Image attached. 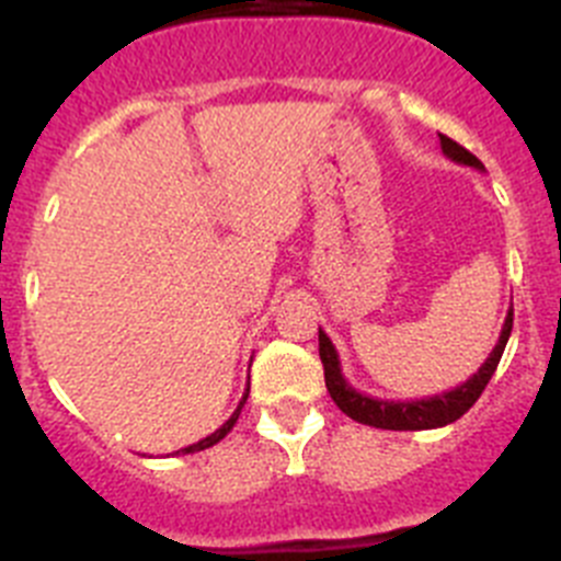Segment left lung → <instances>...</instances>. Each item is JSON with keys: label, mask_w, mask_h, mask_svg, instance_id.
Here are the masks:
<instances>
[{"label": "left lung", "mask_w": 561, "mask_h": 561, "mask_svg": "<svg viewBox=\"0 0 561 561\" xmlns=\"http://www.w3.org/2000/svg\"><path fill=\"white\" fill-rule=\"evenodd\" d=\"M440 137V151L447 153L449 160L458 162V165L478 168L485 171L483 162L474 157V153L466 151L463 146H458L455 140H449L447 134H438ZM514 325V309H508L505 314L503 331H500V340L494 345V351L485 356V362L478 368V374H472L463 385L447 390V393L430 396V399H410V401H385L374 399V396H365L359 390H354L348 385V379L342 376L340 356H336L334 342L329 340L323 329H320V359H323L325 370V388H329L331 399H334L336 408L348 419L359 421V424H368L376 430H435L447 427L453 421H458L466 410L472 408L474 401L480 399V393L485 390L489 379L494 376L500 365V356L505 351V342L512 336Z\"/></svg>", "instance_id": "8db88e82"}]
</instances>
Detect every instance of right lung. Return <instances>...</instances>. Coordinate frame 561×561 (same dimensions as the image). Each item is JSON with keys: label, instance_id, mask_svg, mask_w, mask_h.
I'll return each mask as SVG.
<instances>
[{"label": "right lung", "instance_id": "1", "mask_svg": "<svg viewBox=\"0 0 561 561\" xmlns=\"http://www.w3.org/2000/svg\"><path fill=\"white\" fill-rule=\"evenodd\" d=\"M247 396H250V388H247L244 399L238 401V408H236V413H232V415H230V419H227V421H225V424H221V427H219V430H216V433H210V435H207V438H202V440H199V444H191V447L180 449V453H182V455H191V453H202V449L213 447V444H219V440H221V438H225V435H227V433H230V430H232V427H236V421H238V415H241V408H244V404H247ZM180 453H176V455H180Z\"/></svg>", "mask_w": 561, "mask_h": 561}]
</instances>
